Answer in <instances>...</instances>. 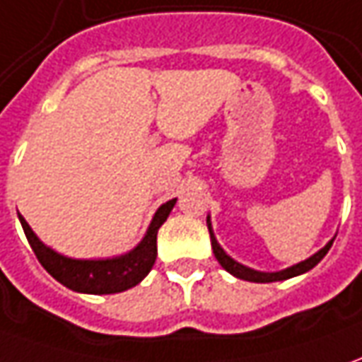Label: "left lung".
I'll list each match as a JSON object with an SVG mask.
<instances>
[{
    "mask_svg": "<svg viewBox=\"0 0 362 362\" xmlns=\"http://www.w3.org/2000/svg\"><path fill=\"white\" fill-rule=\"evenodd\" d=\"M208 230H210V238H212V250L214 255H216V259L220 262L223 269L228 272V274H232L233 277H240L243 281H253V284H272V281H284V279H289V277H295V275H301L305 272H309V269H313L323 257L329 252V247L333 245V240L327 243L323 250H319L317 253H313L309 259H305V262H299V264L291 265V267H287V269H281V272H274V274H265V272H255L252 267H245V265L238 264L235 259H232L228 253L223 252L222 247H220V243L218 240L214 238L212 232V223H210V218H208Z\"/></svg>",
    "mask_w": 362,
    "mask_h": 362,
    "instance_id": "obj_1",
    "label": "left lung"
}]
</instances>
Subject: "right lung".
<instances>
[{"label":"right lung","mask_w":362,"mask_h":362,"mask_svg":"<svg viewBox=\"0 0 362 362\" xmlns=\"http://www.w3.org/2000/svg\"><path fill=\"white\" fill-rule=\"evenodd\" d=\"M174 204H176V198L162 204L150 222L146 235L142 238V242L134 250H130L129 253L119 255V257H109V259L65 257L61 253L53 252L51 247H47L29 228L23 216H19V222L23 226L27 242L35 252L39 264L43 265L47 274L53 275L59 284H63L78 293L109 295L127 291L130 287L139 285L148 275L152 265L156 262V233L162 223L166 222Z\"/></svg>","instance_id":"1"}]
</instances>
